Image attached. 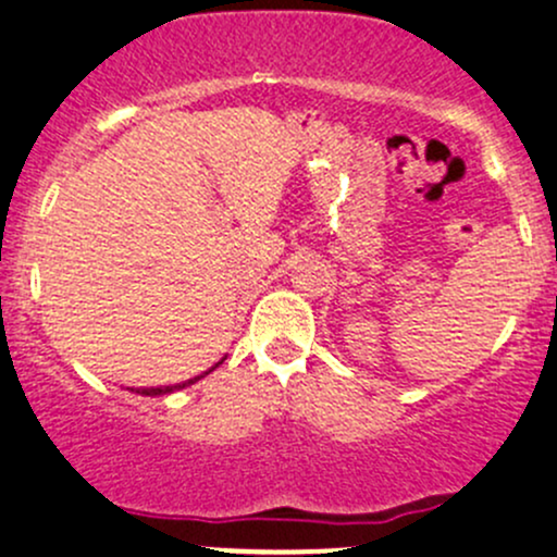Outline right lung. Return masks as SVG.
Masks as SVG:
<instances>
[{
  "mask_svg": "<svg viewBox=\"0 0 557 557\" xmlns=\"http://www.w3.org/2000/svg\"><path fill=\"white\" fill-rule=\"evenodd\" d=\"M224 362V360H221ZM221 362H215L213 368H210V371H215V368L221 366ZM210 371H205V373H200V376H195V379H189V382H184V384H173V386H146V389H136L138 395H149V397H154V395H168V392H175V389H184V386H189V384H195V382H200L202 376H208Z\"/></svg>",
  "mask_w": 557,
  "mask_h": 557,
  "instance_id": "right-lung-1",
  "label": "right lung"
}]
</instances>
